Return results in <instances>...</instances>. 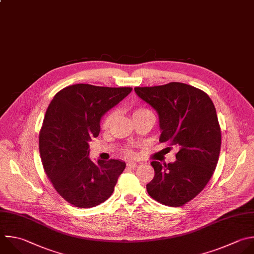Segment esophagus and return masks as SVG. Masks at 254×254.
Wrapping results in <instances>:
<instances>
[{"mask_svg":"<svg viewBox=\"0 0 254 254\" xmlns=\"http://www.w3.org/2000/svg\"><path fill=\"white\" fill-rule=\"evenodd\" d=\"M136 166H137V163L134 162V161H129V162L127 163V168H134Z\"/></svg>","mask_w":254,"mask_h":254,"instance_id":"esophagus-1","label":"esophagus"}]
</instances>
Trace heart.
I'll return each mask as SVG.
<instances>
[{"instance_id": "obj_1", "label": "heart", "mask_w": 254, "mask_h": 254, "mask_svg": "<svg viewBox=\"0 0 254 254\" xmlns=\"http://www.w3.org/2000/svg\"><path fill=\"white\" fill-rule=\"evenodd\" d=\"M149 110H147V109H145V108H137V109H135V110H133V112H132V117H135V116H137V115H140V114H142V113H145V112H148ZM114 117H115V112H110L109 114H107L106 116H105V118L103 119V122H102V128L103 129H108L109 127H110V126H111V124H112V122H113V120H114ZM124 154L126 155V156H133L134 155V152H133V150L130 148V147H127V148H125L124 149Z\"/></svg>"}]
</instances>
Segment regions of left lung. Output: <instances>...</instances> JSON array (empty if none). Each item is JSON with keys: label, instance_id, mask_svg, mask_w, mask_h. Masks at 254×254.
<instances>
[{"label": "left lung", "instance_id": "left-lung-1", "mask_svg": "<svg viewBox=\"0 0 254 254\" xmlns=\"http://www.w3.org/2000/svg\"><path fill=\"white\" fill-rule=\"evenodd\" d=\"M134 91L158 114L159 141L179 148L173 163L151 161L154 177L146 190L159 203L183 206L206 187L218 161L221 130L214 105L203 91L183 82Z\"/></svg>", "mask_w": 254, "mask_h": 254}]
</instances>
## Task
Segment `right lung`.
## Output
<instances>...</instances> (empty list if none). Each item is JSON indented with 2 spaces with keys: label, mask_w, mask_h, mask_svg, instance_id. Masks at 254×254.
Listing matches in <instances>:
<instances>
[{
  "label": "right lung",
  "mask_w": 254,
  "mask_h": 254,
  "mask_svg": "<svg viewBox=\"0 0 254 254\" xmlns=\"http://www.w3.org/2000/svg\"><path fill=\"white\" fill-rule=\"evenodd\" d=\"M132 88H108L77 83L56 94L39 134L44 170L56 191L68 203L90 208L114 192L126 163L89 158V142L100 133L101 118L125 99Z\"/></svg>",
  "instance_id": "1"
}]
</instances>
